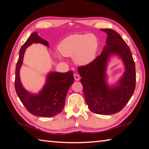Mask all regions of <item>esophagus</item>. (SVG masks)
<instances>
[{
	"label": "esophagus",
	"mask_w": 149,
	"mask_h": 149,
	"mask_svg": "<svg viewBox=\"0 0 149 149\" xmlns=\"http://www.w3.org/2000/svg\"><path fill=\"white\" fill-rule=\"evenodd\" d=\"M74 79L75 81H79L80 79V77L79 76V75L75 74L74 75Z\"/></svg>",
	"instance_id": "obj_1"
}]
</instances>
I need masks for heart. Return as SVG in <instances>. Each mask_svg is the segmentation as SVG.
<instances>
[{
  "mask_svg": "<svg viewBox=\"0 0 149 149\" xmlns=\"http://www.w3.org/2000/svg\"><path fill=\"white\" fill-rule=\"evenodd\" d=\"M99 40L93 34H74L64 38L58 49L63 56L73 57L75 64L87 65L95 59Z\"/></svg>",
  "mask_w": 149,
  "mask_h": 149,
  "instance_id": "obj_1",
  "label": "heart"
}]
</instances>
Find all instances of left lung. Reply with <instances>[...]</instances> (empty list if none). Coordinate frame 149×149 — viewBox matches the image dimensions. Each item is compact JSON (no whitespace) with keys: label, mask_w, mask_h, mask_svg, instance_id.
<instances>
[{"label":"left lung","mask_w":149,"mask_h":149,"mask_svg":"<svg viewBox=\"0 0 149 149\" xmlns=\"http://www.w3.org/2000/svg\"><path fill=\"white\" fill-rule=\"evenodd\" d=\"M107 34L105 46L91 64L78 68L84 97L89 110L97 114L110 115L119 112L129 102L135 89V65L130 47L119 33L111 29H100ZM122 60L125 68L117 84L107 81V63L112 56Z\"/></svg>","instance_id":"8db88e82"}]
</instances>
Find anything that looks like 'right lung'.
I'll return each instance as SVG.
<instances>
[{"mask_svg":"<svg viewBox=\"0 0 149 149\" xmlns=\"http://www.w3.org/2000/svg\"><path fill=\"white\" fill-rule=\"evenodd\" d=\"M33 43H41L47 47L49 42L34 32L22 45L19 52V58L16 67L15 89L19 99L26 109L33 115L39 117H53L60 114L65 105V96L74 83L73 71L65 73L50 72L46 82L38 93H32L24 87L19 76V71L26 49Z\"/></svg>","mask_w":149,"mask_h":149,"instance_id":"right-lung-1","label":"right lung"}]
</instances>
